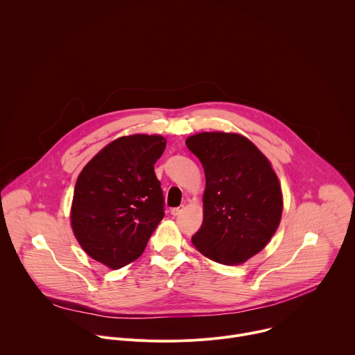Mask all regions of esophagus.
Returning a JSON list of instances; mask_svg holds the SVG:
<instances>
[{
	"mask_svg": "<svg viewBox=\"0 0 355 355\" xmlns=\"http://www.w3.org/2000/svg\"><path fill=\"white\" fill-rule=\"evenodd\" d=\"M184 209V207H178V208H171V215L173 216H178L181 214V211Z\"/></svg>",
	"mask_w": 355,
	"mask_h": 355,
	"instance_id": "esophagus-1",
	"label": "esophagus"
}]
</instances>
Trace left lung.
Listing matches in <instances>:
<instances>
[{"label": "left lung", "mask_w": 355, "mask_h": 355, "mask_svg": "<svg viewBox=\"0 0 355 355\" xmlns=\"http://www.w3.org/2000/svg\"><path fill=\"white\" fill-rule=\"evenodd\" d=\"M205 171L204 220L192 236L208 259L234 266L260 252L278 229L282 193L277 174L244 136L204 132L185 140Z\"/></svg>", "instance_id": "left-lung-1"}]
</instances>
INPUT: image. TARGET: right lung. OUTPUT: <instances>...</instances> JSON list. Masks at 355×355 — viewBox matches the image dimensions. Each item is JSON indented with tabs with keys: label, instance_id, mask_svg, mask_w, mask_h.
Returning <instances> with one entry per match:
<instances>
[{
	"label": "right lung",
	"instance_id": "right-lung-1",
	"mask_svg": "<svg viewBox=\"0 0 355 355\" xmlns=\"http://www.w3.org/2000/svg\"><path fill=\"white\" fill-rule=\"evenodd\" d=\"M166 148L162 136L114 140L83 168L73 196V232L89 257L112 270L135 261L164 218L155 164Z\"/></svg>",
	"mask_w": 355,
	"mask_h": 355
}]
</instances>
